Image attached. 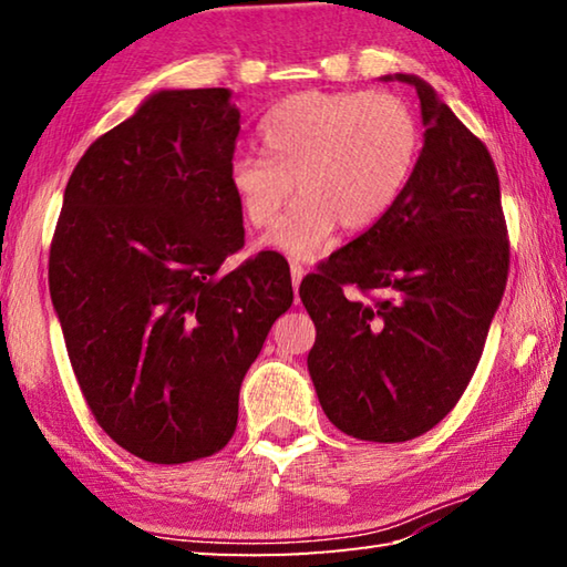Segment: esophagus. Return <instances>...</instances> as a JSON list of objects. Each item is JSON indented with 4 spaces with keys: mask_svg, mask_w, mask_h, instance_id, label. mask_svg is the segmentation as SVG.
Here are the masks:
<instances>
[{
    "mask_svg": "<svg viewBox=\"0 0 567 567\" xmlns=\"http://www.w3.org/2000/svg\"><path fill=\"white\" fill-rule=\"evenodd\" d=\"M290 272H292V287H295V295H297V290H300L302 277H305V267L300 262H292L290 265Z\"/></svg>",
    "mask_w": 567,
    "mask_h": 567,
    "instance_id": "34e87169",
    "label": "esophagus"
}]
</instances>
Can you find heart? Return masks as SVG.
Returning <instances> with one entry per match:
<instances>
[{
    "mask_svg": "<svg viewBox=\"0 0 567 567\" xmlns=\"http://www.w3.org/2000/svg\"><path fill=\"white\" fill-rule=\"evenodd\" d=\"M265 152L229 159V189L252 227H270L265 249L312 262L334 229L378 225L415 175L422 130L392 92H300L267 112Z\"/></svg>",
    "mask_w": 567,
    "mask_h": 567,
    "instance_id": "1",
    "label": "heart"
}]
</instances>
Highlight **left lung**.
Instances as JSON below:
<instances>
[{"mask_svg": "<svg viewBox=\"0 0 567 567\" xmlns=\"http://www.w3.org/2000/svg\"><path fill=\"white\" fill-rule=\"evenodd\" d=\"M425 124L415 175L398 205L300 285L318 328L315 392L342 433L405 443L435 427L463 395L501 307L507 229L501 179L487 147L415 74ZM380 289L378 303L341 287Z\"/></svg>", "mask_w": 567, "mask_h": 567, "instance_id": "8db88e82", "label": "left lung"}]
</instances>
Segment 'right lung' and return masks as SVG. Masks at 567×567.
Listing matches in <instances>:
<instances>
[{"mask_svg":"<svg viewBox=\"0 0 567 567\" xmlns=\"http://www.w3.org/2000/svg\"><path fill=\"white\" fill-rule=\"evenodd\" d=\"M233 92L159 90L92 142L64 189L50 292L92 415L147 463L215 455L239 385L292 305L290 267L245 245L227 169Z\"/></svg>","mask_w":567,"mask_h":567,"instance_id":"add662e5","label":"right lung"}]
</instances>
